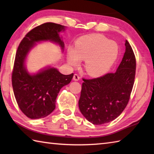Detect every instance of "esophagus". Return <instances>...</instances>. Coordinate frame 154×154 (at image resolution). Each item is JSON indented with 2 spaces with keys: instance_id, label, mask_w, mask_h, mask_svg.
Wrapping results in <instances>:
<instances>
[{
  "instance_id": "34e87169",
  "label": "esophagus",
  "mask_w": 154,
  "mask_h": 154,
  "mask_svg": "<svg viewBox=\"0 0 154 154\" xmlns=\"http://www.w3.org/2000/svg\"><path fill=\"white\" fill-rule=\"evenodd\" d=\"M73 80L74 81H79V79H80V77H79V75H78L77 74H75L74 75H73Z\"/></svg>"
}]
</instances>
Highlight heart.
Listing matches in <instances>:
<instances>
[{"instance_id": "1", "label": "heart", "mask_w": 154, "mask_h": 154, "mask_svg": "<svg viewBox=\"0 0 154 154\" xmlns=\"http://www.w3.org/2000/svg\"><path fill=\"white\" fill-rule=\"evenodd\" d=\"M119 48L116 42L99 34L81 37L75 43L74 49L67 51V61L75 66L80 60H85V68L87 73L94 77L106 74L117 60Z\"/></svg>"}]
</instances>
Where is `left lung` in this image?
<instances>
[{
  "mask_svg": "<svg viewBox=\"0 0 154 154\" xmlns=\"http://www.w3.org/2000/svg\"><path fill=\"white\" fill-rule=\"evenodd\" d=\"M115 73L93 79H83L79 108L85 118L93 124L110 122L125 109L131 94L136 73V58L128 42Z\"/></svg>",
  "mask_w": 154,
  "mask_h": 154,
  "instance_id": "8db88e82",
  "label": "left lung"
}]
</instances>
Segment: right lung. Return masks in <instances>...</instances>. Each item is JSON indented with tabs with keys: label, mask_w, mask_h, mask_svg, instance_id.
Wrapping results in <instances>:
<instances>
[{
	"label": "right lung",
	"mask_w": 154,
	"mask_h": 154,
	"mask_svg": "<svg viewBox=\"0 0 154 154\" xmlns=\"http://www.w3.org/2000/svg\"><path fill=\"white\" fill-rule=\"evenodd\" d=\"M65 28L53 22L38 26L25 35L16 51L12 74L13 91L22 112L31 119H42L53 112L59 92L71 82L73 73L63 75L51 66L30 73L25 64L27 56L36 44L43 42L57 44L63 52L64 42L60 33Z\"/></svg>",
	"instance_id": "right-lung-1"
}]
</instances>
